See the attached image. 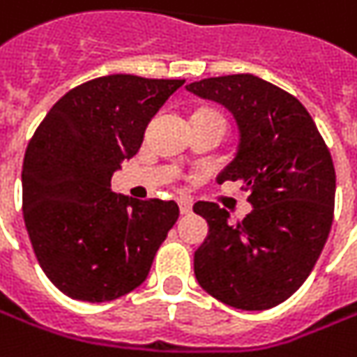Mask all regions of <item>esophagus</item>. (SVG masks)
<instances>
[{
    "mask_svg": "<svg viewBox=\"0 0 357 357\" xmlns=\"http://www.w3.org/2000/svg\"><path fill=\"white\" fill-rule=\"evenodd\" d=\"M178 205H179V211H181V215H190L191 213L190 199H178Z\"/></svg>",
    "mask_w": 357,
    "mask_h": 357,
    "instance_id": "34e87169",
    "label": "esophagus"
}]
</instances>
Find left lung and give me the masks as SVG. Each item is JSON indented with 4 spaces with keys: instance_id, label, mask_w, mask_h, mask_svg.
<instances>
[{
    "instance_id": "obj_1",
    "label": "left lung",
    "mask_w": 357,
    "mask_h": 357,
    "mask_svg": "<svg viewBox=\"0 0 357 357\" xmlns=\"http://www.w3.org/2000/svg\"><path fill=\"white\" fill-rule=\"evenodd\" d=\"M185 89L235 118L237 152L217 181L241 179L252 205L239 223L217 203L193 205L209 225L193 257L195 278L227 306L273 308L301 289L324 249L336 197L330 150L301 100L255 75L203 79Z\"/></svg>"
}]
</instances>
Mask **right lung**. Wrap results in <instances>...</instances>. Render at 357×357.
Returning <instances> with one entry per match:
<instances>
[{"label":"right lung","instance_id":"1","mask_svg":"<svg viewBox=\"0 0 357 357\" xmlns=\"http://www.w3.org/2000/svg\"><path fill=\"white\" fill-rule=\"evenodd\" d=\"M185 80L108 75L68 91L27 146L23 219L47 278L75 301L106 302L146 280L178 221L176 202L132 199L112 174Z\"/></svg>","mask_w":357,"mask_h":357}]
</instances>
